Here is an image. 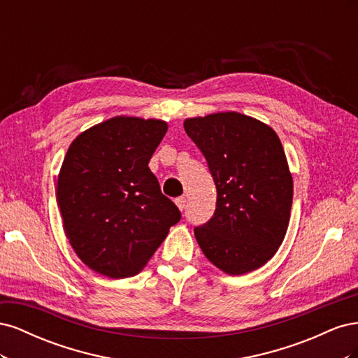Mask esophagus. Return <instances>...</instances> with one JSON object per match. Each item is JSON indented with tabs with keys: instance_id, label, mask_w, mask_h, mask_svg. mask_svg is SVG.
Segmentation results:
<instances>
[{
	"instance_id": "34e87169",
	"label": "esophagus",
	"mask_w": 358,
	"mask_h": 358,
	"mask_svg": "<svg viewBox=\"0 0 358 358\" xmlns=\"http://www.w3.org/2000/svg\"><path fill=\"white\" fill-rule=\"evenodd\" d=\"M175 203H176V206H178V208H179L180 210H183V209H185L187 199H185V197H178V199L175 200Z\"/></svg>"
}]
</instances>
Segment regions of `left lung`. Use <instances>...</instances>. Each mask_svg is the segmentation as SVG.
Wrapping results in <instances>:
<instances>
[{
  "label": "left lung",
  "instance_id": "left-lung-1",
  "mask_svg": "<svg viewBox=\"0 0 358 358\" xmlns=\"http://www.w3.org/2000/svg\"><path fill=\"white\" fill-rule=\"evenodd\" d=\"M183 128L216 187L213 216L194 229L201 251L225 273L252 272L288 229L292 178L282 143L268 125L236 112L187 119Z\"/></svg>",
  "mask_w": 358,
  "mask_h": 358
}]
</instances>
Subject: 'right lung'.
Returning <instances> with one entry per match:
<instances>
[{"instance_id": "add662e5", "label": "right lung", "mask_w": 358, "mask_h": 358, "mask_svg": "<svg viewBox=\"0 0 358 358\" xmlns=\"http://www.w3.org/2000/svg\"><path fill=\"white\" fill-rule=\"evenodd\" d=\"M166 133L164 121L117 116L70 145L58 208L74 252L94 272L113 279L138 273L180 221L148 167Z\"/></svg>"}]
</instances>
